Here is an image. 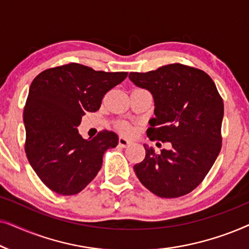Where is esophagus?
Here are the masks:
<instances>
[{
    "label": "esophagus",
    "mask_w": 249,
    "mask_h": 249,
    "mask_svg": "<svg viewBox=\"0 0 249 249\" xmlns=\"http://www.w3.org/2000/svg\"><path fill=\"white\" fill-rule=\"evenodd\" d=\"M130 145H132V142L128 141L127 138H124V137L119 138V146H121V147L125 148V147H128V146H130Z\"/></svg>",
    "instance_id": "obj_1"
}]
</instances>
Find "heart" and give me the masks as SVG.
I'll return each mask as SVG.
<instances>
[{
  "instance_id": "1",
  "label": "heart",
  "mask_w": 249,
  "mask_h": 249,
  "mask_svg": "<svg viewBox=\"0 0 249 249\" xmlns=\"http://www.w3.org/2000/svg\"><path fill=\"white\" fill-rule=\"evenodd\" d=\"M120 129H121V131L125 135H131L132 132L135 131L134 127H132V125H130V124H122L120 125Z\"/></svg>"
}]
</instances>
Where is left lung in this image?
<instances>
[{
    "instance_id": "1",
    "label": "left lung",
    "mask_w": 249,
    "mask_h": 249,
    "mask_svg": "<svg viewBox=\"0 0 249 249\" xmlns=\"http://www.w3.org/2000/svg\"><path fill=\"white\" fill-rule=\"evenodd\" d=\"M129 79L154 98L147 137L172 145L156 154L145 144L144 161L134 165L136 176L159 197L186 195L203 181L221 151L222 97L209 74L180 63L130 72Z\"/></svg>"
}]
</instances>
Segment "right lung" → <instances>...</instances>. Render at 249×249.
I'll return each instance as SVG.
<instances>
[{"mask_svg": "<svg viewBox=\"0 0 249 249\" xmlns=\"http://www.w3.org/2000/svg\"><path fill=\"white\" fill-rule=\"evenodd\" d=\"M127 74L69 63L44 70L33 80L23 110L25 151L34 171L52 192L64 196L81 192L100 171L107 149L118 145L113 131L84 139L77 127Z\"/></svg>", "mask_w": 249, "mask_h": 249, "instance_id": "1", "label": "right lung"}]
</instances>
